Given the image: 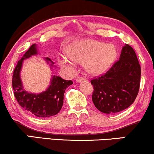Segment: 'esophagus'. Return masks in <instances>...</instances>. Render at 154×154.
<instances>
[{"instance_id":"obj_1","label":"esophagus","mask_w":154,"mask_h":154,"mask_svg":"<svg viewBox=\"0 0 154 154\" xmlns=\"http://www.w3.org/2000/svg\"><path fill=\"white\" fill-rule=\"evenodd\" d=\"M85 80H87V79L84 78V77H78V78L77 79V82H82V81H85Z\"/></svg>"}]
</instances>
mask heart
I'll use <instances>...</instances> for the list:
<instances>
[{
	"label": "heart",
	"instance_id": "heart-1",
	"mask_svg": "<svg viewBox=\"0 0 154 154\" xmlns=\"http://www.w3.org/2000/svg\"><path fill=\"white\" fill-rule=\"evenodd\" d=\"M66 55L72 61L85 62L89 72L99 75L107 71L116 58V49L112 44L95 40H86L74 44L66 49ZM59 62L64 66H69L65 58H60Z\"/></svg>",
	"mask_w": 154,
	"mask_h": 154
}]
</instances>
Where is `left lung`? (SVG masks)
<instances>
[{"mask_svg": "<svg viewBox=\"0 0 154 154\" xmlns=\"http://www.w3.org/2000/svg\"><path fill=\"white\" fill-rule=\"evenodd\" d=\"M140 66L136 52L126 44L120 59L105 74L91 79L92 99L98 110L112 114L134 103L140 88Z\"/></svg>", "mask_w": 154, "mask_h": 154, "instance_id": "obj_1", "label": "left lung"}]
</instances>
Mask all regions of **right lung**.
<instances>
[{"mask_svg":"<svg viewBox=\"0 0 154 154\" xmlns=\"http://www.w3.org/2000/svg\"><path fill=\"white\" fill-rule=\"evenodd\" d=\"M36 54V48L34 44L24 54L23 57L18 61L15 67L12 77V86L16 100L27 112L36 117L48 118L57 115L62 109L66 88L73 84V82L72 80H65L59 76L54 75L47 91L38 95L29 94L24 91L20 78L22 62L23 59ZM46 59L51 62V65L54 64L49 58Z\"/></svg>","mask_w":154,"mask_h":154,"instance_id":"1","label":"right lung"}]
</instances>
